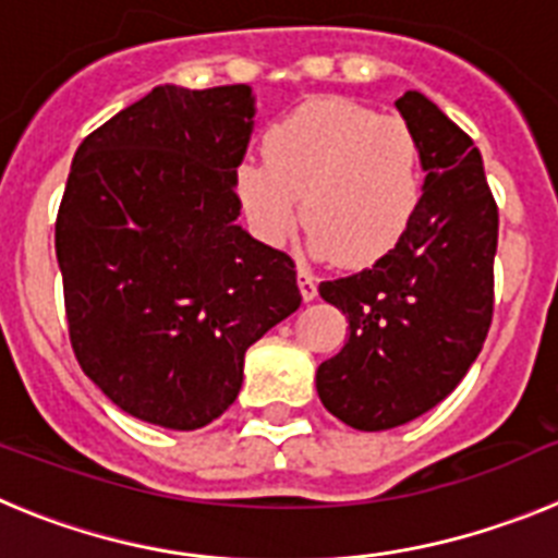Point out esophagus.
Returning <instances> with one entry per match:
<instances>
[{
	"label": "esophagus",
	"instance_id": "esophagus-1",
	"mask_svg": "<svg viewBox=\"0 0 558 558\" xmlns=\"http://www.w3.org/2000/svg\"><path fill=\"white\" fill-rule=\"evenodd\" d=\"M299 290H302L304 302H313L318 295V282H315V276L307 268H299Z\"/></svg>",
	"mask_w": 558,
	"mask_h": 558
}]
</instances>
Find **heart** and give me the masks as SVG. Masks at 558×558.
<instances>
[{
	"label": "heart",
	"mask_w": 558,
	"mask_h": 558,
	"mask_svg": "<svg viewBox=\"0 0 558 558\" xmlns=\"http://www.w3.org/2000/svg\"><path fill=\"white\" fill-rule=\"evenodd\" d=\"M234 190L265 243H282L302 201L310 256L372 265L411 229L422 201V147L402 117L315 97L268 128L265 159L240 161Z\"/></svg>",
	"instance_id": "obj_1"
}]
</instances>
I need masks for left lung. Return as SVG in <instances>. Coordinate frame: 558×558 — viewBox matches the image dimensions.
<instances>
[{
  "label": "left lung",
  "mask_w": 558,
  "mask_h": 558,
  "mask_svg": "<svg viewBox=\"0 0 558 558\" xmlns=\"http://www.w3.org/2000/svg\"><path fill=\"white\" fill-rule=\"evenodd\" d=\"M399 117L422 147V201L397 248L318 284L349 340L315 372L324 408L354 430L413 422L450 397L481 354L495 307L497 206L481 150L436 102L405 92Z\"/></svg>",
  "instance_id": "8db88e82"
}]
</instances>
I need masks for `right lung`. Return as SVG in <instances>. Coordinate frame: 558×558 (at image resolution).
Returning <instances> with one entry per match:
<instances>
[{
    "label": "right lung",
    "mask_w": 558,
    "mask_h": 558,
    "mask_svg": "<svg viewBox=\"0 0 558 558\" xmlns=\"http://www.w3.org/2000/svg\"><path fill=\"white\" fill-rule=\"evenodd\" d=\"M251 86H156L77 147L56 223L72 349L120 411L198 430L245 352L299 310L295 265L243 226Z\"/></svg>",
    "instance_id": "add662e5"
}]
</instances>
